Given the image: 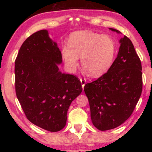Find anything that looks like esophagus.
I'll use <instances>...</instances> for the list:
<instances>
[{
	"instance_id": "34e87169",
	"label": "esophagus",
	"mask_w": 152,
	"mask_h": 152,
	"mask_svg": "<svg viewBox=\"0 0 152 152\" xmlns=\"http://www.w3.org/2000/svg\"><path fill=\"white\" fill-rule=\"evenodd\" d=\"M80 82H81V84H82V88H84V86H85V84L86 83V79H82V78H80Z\"/></svg>"
}]
</instances>
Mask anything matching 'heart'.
I'll return each instance as SVG.
<instances>
[{
    "instance_id": "1",
    "label": "heart",
    "mask_w": 152,
    "mask_h": 152,
    "mask_svg": "<svg viewBox=\"0 0 152 152\" xmlns=\"http://www.w3.org/2000/svg\"><path fill=\"white\" fill-rule=\"evenodd\" d=\"M116 43L107 35L80 31L70 35L68 45L61 48V56L67 69L74 72L80 58L82 66L90 76H98L110 68L116 53Z\"/></svg>"
}]
</instances>
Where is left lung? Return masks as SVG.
Here are the masks:
<instances>
[{
	"instance_id": "obj_1",
	"label": "left lung",
	"mask_w": 152,
	"mask_h": 152,
	"mask_svg": "<svg viewBox=\"0 0 152 152\" xmlns=\"http://www.w3.org/2000/svg\"><path fill=\"white\" fill-rule=\"evenodd\" d=\"M119 43L117 57L107 72L84 88L92 123L101 131L123 124L132 114L142 92L141 64L134 46L125 35Z\"/></svg>"
}]
</instances>
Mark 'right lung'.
I'll return each mask as SVG.
<instances>
[{
	"instance_id": "obj_1",
	"label": "right lung",
	"mask_w": 152,
	"mask_h": 152,
	"mask_svg": "<svg viewBox=\"0 0 152 152\" xmlns=\"http://www.w3.org/2000/svg\"><path fill=\"white\" fill-rule=\"evenodd\" d=\"M62 57L47 30L25 41L15 60L17 97L29 121L51 132L65 127L70 105L80 94V81L61 73Z\"/></svg>"
}]
</instances>
